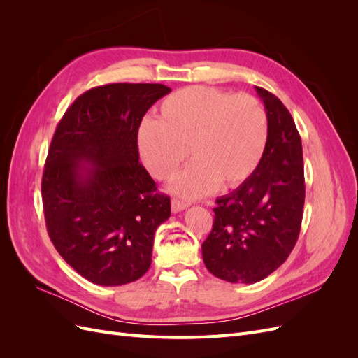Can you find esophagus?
Segmentation results:
<instances>
[{
	"mask_svg": "<svg viewBox=\"0 0 358 358\" xmlns=\"http://www.w3.org/2000/svg\"><path fill=\"white\" fill-rule=\"evenodd\" d=\"M188 206L189 204L187 201H183V200H179V199H173L171 200V210L175 212V213H178L180 210H185Z\"/></svg>",
	"mask_w": 358,
	"mask_h": 358,
	"instance_id": "34e87169",
	"label": "esophagus"
}]
</instances>
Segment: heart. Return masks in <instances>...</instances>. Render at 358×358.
<instances>
[{
	"instance_id": "heart-1",
	"label": "heart",
	"mask_w": 358,
	"mask_h": 358,
	"mask_svg": "<svg viewBox=\"0 0 358 358\" xmlns=\"http://www.w3.org/2000/svg\"><path fill=\"white\" fill-rule=\"evenodd\" d=\"M268 140L264 106L249 94L188 86L166 96L158 119H145L137 143L146 169L169 179L189 154L194 158L171 189L197 199L221 187H241L262 162Z\"/></svg>"
}]
</instances>
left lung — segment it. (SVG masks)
<instances>
[{"instance_id": "8db88e82", "label": "left lung", "mask_w": 358, "mask_h": 358, "mask_svg": "<svg viewBox=\"0 0 358 358\" xmlns=\"http://www.w3.org/2000/svg\"><path fill=\"white\" fill-rule=\"evenodd\" d=\"M255 91L268 117L264 157L252 176L216 199L213 229L201 245L209 272L231 284H255L282 264L294 248L305 206L301 138L278 96Z\"/></svg>"}]
</instances>
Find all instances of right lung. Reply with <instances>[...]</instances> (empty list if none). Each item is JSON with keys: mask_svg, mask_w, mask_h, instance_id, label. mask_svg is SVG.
Masks as SVG:
<instances>
[{"mask_svg": "<svg viewBox=\"0 0 358 358\" xmlns=\"http://www.w3.org/2000/svg\"><path fill=\"white\" fill-rule=\"evenodd\" d=\"M171 90L110 83L86 91L53 134L41 179L48 233L59 255L90 282L117 287L142 278L170 199L138 162V127Z\"/></svg>", "mask_w": 358, "mask_h": 358, "instance_id": "right-lung-1", "label": "right lung"}]
</instances>
